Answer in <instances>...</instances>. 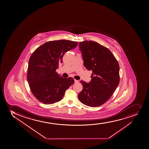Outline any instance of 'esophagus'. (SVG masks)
I'll return each mask as SVG.
<instances>
[{
  "label": "esophagus",
  "mask_w": 149,
  "mask_h": 149,
  "mask_svg": "<svg viewBox=\"0 0 149 149\" xmlns=\"http://www.w3.org/2000/svg\"><path fill=\"white\" fill-rule=\"evenodd\" d=\"M78 82L79 81L78 80H75V79L74 80V82H75V83H78Z\"/></svg>",
  "instance_id": "obj_1"
}]
</instances>
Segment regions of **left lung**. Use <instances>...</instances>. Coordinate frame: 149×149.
<instances>
[{
  "instance_id": "8db88e82",
  "label": "left lung",
  "mask_w": 149,
  "mask_h": 149,
  "mask_svg": "<svg viewBox=\"0 0 149 149\" xmlns=\"http://www.w3.org/2000/svg\"><path fill=\"white\" fill-rule=\"evenodd\" d=\"M84 65L92 71L91 81H81L83 86L78 95L83 104L98 107L109 100L120 82V67L112 52L96 42L84 41L79 43Z\"/></svg>"
}]
</instances>
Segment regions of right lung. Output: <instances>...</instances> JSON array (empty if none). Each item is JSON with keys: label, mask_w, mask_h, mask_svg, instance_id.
<instances>
[{"label": "right lung", "mask_w": 149, "mask_h": 149, "mask_svg": "<svg viewBox=\"0 0 149 149\" xmlns=\"http://www.w3.org/2000/svg\"><path fill=\"white\" fill-rule=\"evenodd\" d=\"M77 42L60 40L47 42L37 48L29 61L27 80L31 91L39 101L51 104L63 99L74 80L64 78L56 71L65 53L75 48Z\"/></svg>", "instance_id": "right-lung-1"}]
</instances>
